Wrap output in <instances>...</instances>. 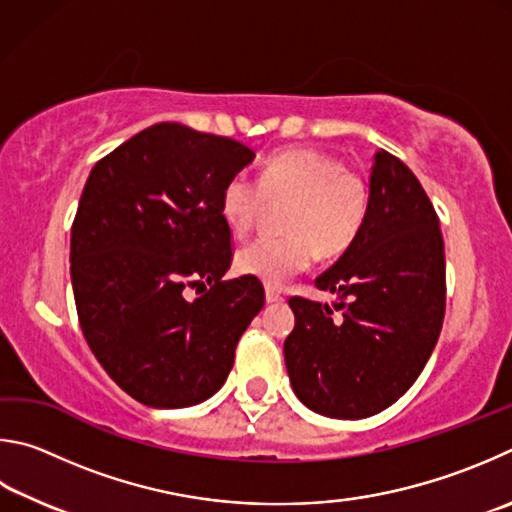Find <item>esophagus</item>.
Returning <instances> with one entry per match:
<instances>
[{"label":"esophagus","instance_id":"esophagus-1","mask_svg":"<svg viewBox=\"0 0 512 512\" xmlns=\"http://www.w3.org/2000/svg\"><path fill=\"white\" fill-rule=\"evenodd\" d=\"M265 301H267V303H281V301H283V297H281V294L276 292V290L267 288V290H265Z\"/></svg>","mask_w":512,"mask_h":512}]
</instances>
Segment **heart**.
I'll return each instance as SVG.
<instances>
[{"label":"heart","mask_w":512,"mask_h":512,"mask_svg":"<svg viewBox=\"0 0 512 512\" xmlns=\"http://www.w3.org/2000/svg\"><path fill=\"white\" fill-rule=\"evenodd\" d=\"M272 204H288L283 227L290 236L258 238L240 249L242 274L281 288L310 270L321 256L344 254L369 215V186L335 157L310 148L279 152L265 161L261 179L231 177L222 188L220 213L236 236H247Z\"/></svg>","instance_id":"1"}]
</instances>
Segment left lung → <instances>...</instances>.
<instances>
[{
    "label": "left lung",
    "mask_w": 512,
    "mask_h": 512,
    "mask_svg": "<svg viewBox=\"0 0 512 512\" xmlns=\"http://www.w3.org/2000/svg\"><path fill=\"white\" fill-rule=\"evenodd\" d=\"M369 215L342 258L315 281L328 303L292 297L285 366L315 414L357 420L391 407L416 382L445 317V245L416 175L375 152Z\"/></svg>",
    "instance_id": "1"
}]
</instances>
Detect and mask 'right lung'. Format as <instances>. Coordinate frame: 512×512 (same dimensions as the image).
Returning <instances> with one entry per match:
<instances>
[{
	"label": "right lung",
	"mask_w": 512,
	"mask_h": 512,
	"mask_svg": "<svg viewBox=\"0 0 512 512\" xmlns=\"http://www.w3.org/2000/svg\"><path fill=\"white\" fill-rule=\"evenodd\" d=\"M254 157L229 137L157 123L87 177L69 254L78 321L107 375L141 405L211 398L265 306L254 276L222 281L233 251L220 195Z\"/></svg>",
	"instance_id": "obj_1"
}]
</instances>
